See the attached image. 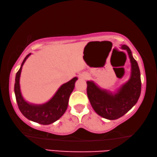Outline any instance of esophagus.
Instances as JSON below:
<instances>
[{
	"mask_svg": "<svg viewBox=\"0 0 157 157\" xmlns=\"http://www.w3.org/2000/svg\"><path fill=\"white\" fill-rule=\"evenodd\" d=\"M88 74H81V75H80V78L81 79H86L87 78H88Z\"/></svg>",
	"mask_w": 157,
	"mask_h": 157,
	"instance_id": "34e87169",
	"label": "esophagus"
}]
</instances>
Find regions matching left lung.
<instances>
[{
  "instance_id": "obj_1",
  "label": "left lung",
  "mask_w": 157,
  "mask_h": 157,
  "mask_svg": "<svg viewBox=\"0 0 157 157\" xmlns=\"http://www.w3.org/2000/svg\"><path fill=\"white\" fill-rule=\"evenodd\" d=\"M122 49L127 51L131 62V76L127 83L120 87L115 93L100 88L92 81H87V94L97 114L108 120L121 117L136 104L141 92L140 69L133 58L129 47L123 44Z\"/></svg>"
}]
</instances>
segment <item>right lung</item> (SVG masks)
I'll return each instance as SVG.
<instances>
[{
    "mask_svg": "<svg viewBox=\"0 0 157 157\" xmlns=\"http://www.w3.org/2000/svg\"><path fill=\"white\" fill-rule=\"evenodd\" d=\"M31 55L28 54L23 60L21 67L17 71L15 78L14 93L18 107L21 113L27 118L41 124L47 125L53 123L62 117L67 109L69 98L75 86L78 78L74 77L67 83L60 87L52 98L43 104H33L25 101L20 90L19 79L22 67L26 59Z\"/></svg>",
    "mask_w": 157,
    "mask_h": 157,
    "instance_id": "add662e5",
    "label": "right lung"
}]
</instances>
